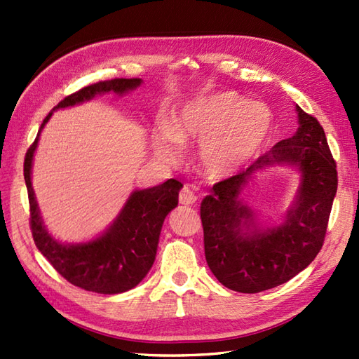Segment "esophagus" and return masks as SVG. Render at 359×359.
Here are the masks:
<instances>
[{
	"mask_svg": "<svg viewBox=\"0 0 359 359\" xmlns=\"http://www.w3.org/2000/svg\"><path fill=\"white\" fill-rule=\"evenodd\" d=\"M179 201H180L182 205H193V203H196V201H197V196H196V193L193 191L191 188L184 187V188L180 189Z\"/></svg>",
	"mask_w": 359,
	"mask_h": 359,
	"instance_id": "obj_1",
	"label": "esophagus"
}]
</instances>
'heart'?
I'll use <instances>...</instances> for the list:
<instances>
[{
    "label": "heart",
    "mask_w": 359,
    "mask_h": 359,
    "mask_svg": "<svg viewBox=\"0 0 359 359\" xmlns=\"http://www.w3.org/2000/svg\"><path fill=\"white\" fill-rule=\"evenodd\" d=\"M271 114L265 104L222 90L197 98L163 126L156 149L166 160L177 158L180 144L201 143V163L211 177H225L256 156L270 133Z\"/></svg>",
    "instance_id": "heart-1"
}]
</instances>
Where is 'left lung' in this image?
I'll return each mask as SVG.
<instances>
[{
  "label": "left lung",
  "mask_w": 359,
  "mask_h": 359,
  "mask_svg": "<svg viewBox=\"0 0 359 359\" xmlns=\"http://www.w3.org/2000/svg\"><path fill=\"white\" fill-rule=\"evenodd\" d=\"M299 128L292 139L259 157L245 171L212 185L201 205L205 257L220 284L239 293H259L294 278L323 248L338 188L337 162L318 118L296 106ZM293 163L303 185L286 222L271 231L250 233L251 213L238 199L256 169Z\"/></svg>",
  "instance_id": "left-lung-1"
}]
</instances>
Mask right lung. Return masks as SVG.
Returning <instances> with one entry per match:
<instances>
[{"instance_id":"obj_1","label":"right lung","mask_w":359,"mask_h":359,"mask_svg":"<svg viewBox=\"0 0 359 359\" xmlns=\"http://www.w3.org/2000/svg\"><path fill=\"white\" fill-rule=\"evenodd\" d=\"M140 81V79H112L93 83L65 97L53 109L90 100L94 95L109 90L123 94L139 86ZM50 116L52 112L46 116L40 131ZM40 131L25 157V180L30 211L29 225L36 248L53 269L75 287L102 294H116L131 290L147 276L154 264L160 230L168 212L177 207L182 184L170 179L158 187L135 191L129 197L118 219L102 238L85 245H63L52 239L43 226L30 184V168Z\"/></svg>"}]
</instances>
